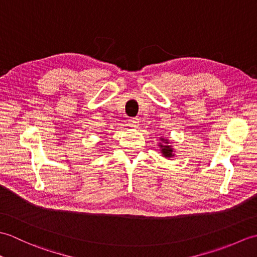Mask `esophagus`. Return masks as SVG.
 I'll return each mask as SVG.
<instances>
[{
	"instance_id": "obj_1",
	"label": "esophagus",
	"mask_w": 257,
	"mask_h": 257,
	"mask_svg": "<svg viewBox=\"0 0 257 257\" xmlns=\"http://www.w3.org/2000/svg\"><path fill=\"white\" fill-rule=\"evenodd\" d=\"M128 124H129V127H132V128H138V125H139V119L138 118H132L130 120H128Z\"/></svg>"
}]
</instances>
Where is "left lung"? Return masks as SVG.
I'll return each instance as SVG.
<instances>
[{"label":"left lung","instance_id":"1","mask_svg":"<svg viewBox=\"0 0 257 257\" xmlns=\"http://www.w3.org/2000/svg\"><path fill=\"white\" fill-rule=\"evenodd\" d=\"M161 143H159V147H160V151L162 154V157L165 158H172L174 157V150H173V147L170 146V143H169V140L167 138H160ZM164 144H162V143Z\"/></svg>","mask_w":257,"mask_h":257}]
</instances>
